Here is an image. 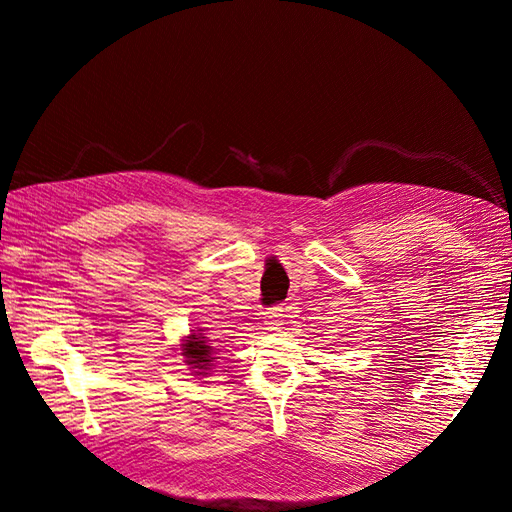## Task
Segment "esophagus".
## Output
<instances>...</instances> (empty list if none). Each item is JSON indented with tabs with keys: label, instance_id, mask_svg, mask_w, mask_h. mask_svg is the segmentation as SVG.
Masks as SVG:
<instances>
[{
	"label": "esophagus",
	"instance_id": "obj_1",
	"mask_svg": "<svg viewBox=\"0 0 512 512\" xmlns=\"http://www.w3.org/2000/svg\"><path fill=\"white\" fill-rule=\"evenodd\" d=\"M266 325H268V330H279V325H281V310L279 308H270L266 312Z\"/></svg>",
	"mask_w": 512,
	"mask_h": 512
}]
</instances>
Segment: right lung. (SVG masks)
I'll return each instance as SVG.
<instances>
[{"label":"right lung","instance_id":"right-lung-1","mask_svg":"<svg viewBox=\"0 0 512 512\" xmlns=\"http://www.w3.org/2000/svg\"><path fill=\"white\" fill-rule=\"evenodd\" d=\"M206 336L191 334L187 336V343H182V356L187 358V363L198 369L195 374H204L211 365V345H206Z\"/></svg>","mask_w":512,"mask_h":512}]
</instances>
